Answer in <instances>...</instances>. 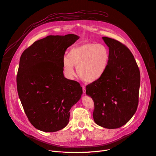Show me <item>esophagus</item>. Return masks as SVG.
<instances>
[{
	"label": "esophagus",
	"mask_w": 156,
	"mask_h": 156,
	"mask_svg": "<svg viewBox=\"0 0 156 156\" xmlns=\"http://www.w3.org/2000/svg\"><path fill=\"white\" fill-rule=\"evenodd\" d=\"M82 90H83V92L85 93L86 91V87L85 86H82Z\"/></svg>",
	"instance_id": "34e87169"
}]
</instances>
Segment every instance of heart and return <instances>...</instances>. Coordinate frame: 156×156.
<instances>
[{
  "label": "heart",
  "mask_w": 156,
  "mask_h": 156,
  "mask_svg": "<svg viewBox=\"0 0 156 156\" xmlns=\"http://www.w3.org/2000/svg\"><path fill=\"white\" fill-rule=\"evenodd\" d=\"M110 61V52L105 45L85 42L72 48L68 55L62 59V69L65 76L72 78L76 67L78 77L87 83L100 79L104 74Z\"/></svg>",
  "instance_id": "obj_1"
}]
</instances>
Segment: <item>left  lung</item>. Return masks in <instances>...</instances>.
<instances>
[{"mask_svg":"<svg viewBox=\"0 0 156 156\" xmlns=\"http://www.w3.org/2000/svg\"><path fill=\"white\" fill-rule=\"evenodd\" d=\"M102 39L109 47V63L102 77L86 86V93L94 101V122L104 128L117 129L125 125L137 111L140 71L125 45L109 37Z\"/></svg>","mask_w":156,"mask_h":156,"instance_id":"left-lung-1","label":"left lung"}]
</instances>
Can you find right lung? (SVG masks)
Segmentation results:
<instances>
[{
	"instance_id": "add662e5",
	"label": "right lung",
	"mask_w": 156,
	"mask_h": 156,
	"mask_svg": "<svg viewBox=\"0 0 156 156\" xmlns=\"http://www.w3.org/2000/svg\"><path fill=\"white\" fill-rule=\"evenodd\" d=\"M79 38L75 34L49 35L21 55L17 92L29 121L38 130L52 133L64 128L70 109L81 98L80 83L66 79L62 69L66 49Z\"/></svg>"
}]
</instances>
